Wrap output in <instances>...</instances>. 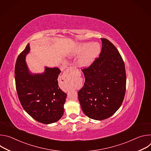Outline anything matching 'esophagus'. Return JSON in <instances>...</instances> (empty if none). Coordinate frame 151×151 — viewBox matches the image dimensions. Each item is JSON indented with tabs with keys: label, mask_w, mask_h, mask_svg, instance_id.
<instances>
[{
	"label": "esophagus",
	"mask_w": 151,
	"mask_h": 151,
	"mask_svg": "<svg viewBox=\"0 0 151 151\" xmlns=\"http://www.w3.org/2000/svg\"><path fill=\"white\" fill-rule=\"evenodd\" d=\"M76 68L75 67H70L69 68L68 70H66L65 72H64L63 75V78L64 79H68L70 78V76L72 75V72L73 71V70L76 69Z\"/></svg>",
	"instance_id": "esophagus-1"
}]
</instances>
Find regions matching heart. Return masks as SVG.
Returning <instances> with one entry per match:
<instances>
[{
    "mask_svg": "<svg viewBox=\"0 0 151 151\" xmlns=\"http://www.w3.org/2000/svg\"><path fill=\"white\" fill-rule=\"evenodd\" d=\"M100 45L98 44L85 43L81 44L74 48L71 52V56H78L83 54L80 58L79 63L82 67L90 65L96 57L100 52Z\"/></svg>",
    "mask_w": 151,
    "mask_h": 151,
    "instance_id": "1",
    "label": "heart"
}]
</instances>
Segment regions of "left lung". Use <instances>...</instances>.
<instances>
[{"mask_svg":"<svg viewBox=\"0 0 151 151\" xmlns=\"http://www.w3.org/2000/svg\"><path fill=\"white\" fill-rule=\"evenodd\" d=\"M101 40L99 57L81 69L85 80L78 93L83 112L95 120L113 115L122 104L126 90L125 68L121 54L109 40Z\"/></svg>","mask_w":151,"mask_h":151,"instance_id":"obj_1","label":"left lung"}]
</instances>
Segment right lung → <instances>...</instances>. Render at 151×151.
<instances>
[{"label": "right lung", "instance_id": "right-lung-1", "mask_svg": "<svg viewBox=\"0 0 151 151\" xmlns=\"http://www.w3.org/2000/svg\"><path fill=\"white\" fill-rule=\"evenodd\" d=\"M29 44L18 56L15 66L16 90L19 101L26 112L36 121L45 124L58 121L64 113L67 94L58 87V68H45L43 74L29 73L26 55Z\"/></svg>", "mask_w": 151, "mask_h": 151}]
</instances>
